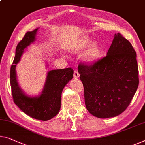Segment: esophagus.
<instances>
[{"mask_svg": "<svg viewBox=\"0 0 145 145\" xmlns=\"http://www.w3.org/2000/svg\"><path fill=\"white\" fill-rule=\"evenodd\" d=\"M79 73L78 72V71L77 70H74V73H73V76H74L75 78H78L79 77Z\"/></svg>", "mask_w": 145, "mask_h": 145, "instance_id": "34e87169", "label": "esophagus"}]
</instances>
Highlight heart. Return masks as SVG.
<instances>
[{
	"instance_id": "heart-1",
	"label": "heart",
	"mask_w": 145,
	"mask_h": 145,
	"mask_svg": "<svg viewBox=\"0 0 145 145\" xmlns=\"http://www.w3.org/2000/svg\"><path fill=\"white\" fill-rule=\"evenodd\" d=\"M90 42V38L88 36H83L75 41L73 44L68 47V49L72 52H79L83 50L87 46ZM101 48L100 45L97 42H92L89 45L83 54V59L88 62H94L100 57Z\"/></svg>"
}]
</instances>
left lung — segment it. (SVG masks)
Here are the masks:
<instances>
[{"instance_id": "left-lung-1", "label": "left lung", "mask_w": 145, "mask_h": 145, "mask_svg": "<svg viewBox=\"0 0 145 145\" xmlns=\"http://www.w3.org/2000/svg\"><path fill=\"white\" fill-rule=\"evenodd\" d=\"M78 72L86 109L100 118L124 112L139 83L136 53L120 33L114 34L106 56L92 64L79 63Z\"/></svg>"}]
</instances>
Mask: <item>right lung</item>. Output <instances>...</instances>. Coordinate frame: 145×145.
I'll list each match as a JSON object with an SVG mask.
<instances>
[{"label":"right lung","mask_w":145,"mask_h":145,"mask_svg":"<svg viewBox=\"0 0 145 145\" xmlns=\"http://www.w3.org/2000/svg\"><path fill=\"white\" fill-rule=\"evenodd\" d=\"M38 29L27 32L17 44L13 64L10 69V85L14 103L25 114L35 119L46 121L59 113L62 90L73 78V70L67 68L49 71L42 94L30 97L24 94L17 83L16 66L20 60L23 50L35 40Z\"/></svg>","instance_id":"add662e5"}]
</instances>
